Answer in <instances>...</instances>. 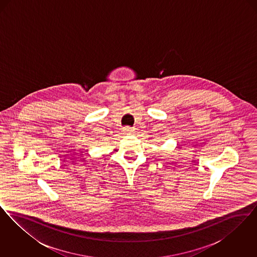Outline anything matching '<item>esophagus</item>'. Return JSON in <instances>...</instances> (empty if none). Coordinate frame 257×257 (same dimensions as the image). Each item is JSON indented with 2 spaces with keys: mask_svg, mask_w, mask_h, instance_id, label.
<instances>
[{
  "mask_svg": "<svg viewBox=\"0 0 257 257\" xmlns=\"http://www.w3.org/2000/svg\"><path fill=\"white\" fill-rule=\"evenodd\" d=\"M133 131H134V128L131 127V126H125L123 128V132L125 134H131V133H133Z\"/></svg>",
  "mask_w": 257,
  "mask_h": 257,
  "instance_id": "esophagus-1",
  "label": "esophagus"
}]
</instances>
